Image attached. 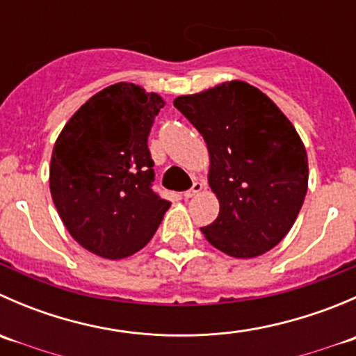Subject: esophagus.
<instances>
[{"label":"esophagus","instance_id":"1","mask_svg":"<svg viewBox=\"0 0 356 356\" xmlns=\"http://www.w3.org/2000/svg\"><path fill=\"white\" fill-rule=\"evenodd\" d=\"M203 191V182H200V181H196L195 184L191 186V189H188V191L184 193V198L186 200H189V198H193V196H196V195H200V193Z\"/></svg>","mask_w":356,"mask_h":356}]
</instances>
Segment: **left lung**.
I'll list each match as a JSON object with an SVG mask.
<instances>
[{
	"label": "left lung",
	"instance_id": "1",
	"mask_svg": "<svg viewBox=\"0 0 356 356\" xmlns=\"http://www.w3.org/2000/svg\"><path fill=\"white\" fill-rule=\"evenodd\" d=\"M210 155L208 184L218 217L201 227L234 258H254L284 239L308 189V156L289 118L254 86L229 81L174 99Z\"/></svg>",
	"mask_w": 356,
	"mask_h": 356
}]
</instances>
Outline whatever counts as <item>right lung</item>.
<instances>
[{
    "instance_id": "1",
    "label": "right lung",
    "mask_w": 356,
    "mask_h": 356,
    "mask_svg": "<svg viewBox=\"0 0 356 356\" xmlns=\"http://www.w3.org/2000/svg\"><path fill=\"white\" fill-rule=\"evenodd\" d=\"M163 106L156 92L117 82L75 111L53 146V203L72 238L98 257L120 260L145 248L170 208L152 191L148 149Z\"/></svg>"
}]
</instances>
